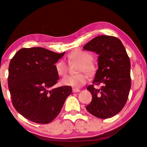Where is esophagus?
Returning a JSON list of instances; mask_svg holds the SVG:
<instances>
[{
	"instance_id": "34e87169",
	"label": "esophagus",
	"mask_w": 147,
	"mask_h": 147,
	"mask_svg": "<svg viewBox=\"0 0 147 147\" xmlns=\"http://www.w3.org/2000/svg\"><path fill=\"white\" fill-rule=\"evenodd\" d=\"M79 91H80V90H79V89H78V88H73L72 89V92H79Z\"/></svg>"
}]
</instances>
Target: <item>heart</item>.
Returning a JSON list of instances; mask_svg holds the SVG:
<instances>
[{"instance_id": "heart-1", "label": "heart", "mask_w": 147, "mask_h": 147, "mask_svg": "<svg viewBox=\"0 0 147 147\" xmlns=\"http://www.w3.org/2000/svg\"><path fill=\"white\" fill-rule=\"evenodd\" d=\"M70 61H77L80 63L78 72H85L89 75L95 72V65L92 63V57L90 53L82 50H76L68 56ZM69 66L64 59H61L55 64V69L59 76H64L68 72ZM88 76L85 73H81L74 75H67L62 80V83L64 85L79 88L85 84L88 81Z\"/></svg>"}]
</instances>
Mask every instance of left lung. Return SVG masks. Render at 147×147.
Returning a JSON list of instances; mask_svg holds the SVG:
<instances>
[{
	"label": "left lung",
	"mask_w": 147,
	"mask_h": 147,
	"mask_svg": "<svg viewBox=\"0 0 147 147\" xmlns=\"http://www.w3.org/2000/svg\"><path fill=\"white\" fill-rule=\"evenodd\" d=\"M83 48L99 55L98 69L92 84L87 88L92 99L86 109L99 118L112 117L123 109L129 94V57L121 40L110 35L96 37ZM99 84L102 86L97 90L94 85Z\"/></svg>",
	"instance_id": "obj_1"
}]
</instances>
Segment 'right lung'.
<instances>
[{"label":"right lung","instance_id":"right-lung-1","mask_svg":"<svg viewBox=\"0 0 147 147\" xmlns=\"http://www.w3.org/2000/svg\"><path fill=\"white\" fill-rule=\"evenodd\" d=\"M64 54L41 47L24 48L11 59L8 85L12 104L30 121L51 122L72 93L70 86L52 88L59 80L55 64Z\"/></svg>","mask_w":147,"mask_h":147}]
</instances>
